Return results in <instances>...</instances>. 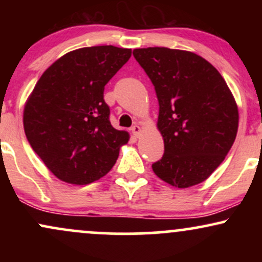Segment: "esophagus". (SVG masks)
<instances>
[{"label": "esophagus", "instance_id": "obj_1", "mask_svg": "<svg viewBox=\"0 0 262 262\" xmlns=\"http://www.w3.org/2000/svg\"><path fill=\"white\" fill-rule=\"evenodd\" d=\"M132 133H133L137 138L139 137L140 133H141V128H140V125H139V124H135V125H133V127H132Z\"/></svg>", "mask_w": 262, "mask_h": 262}]
</instances>
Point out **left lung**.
<instances>
[{
	"label": "left lung",
	"mask_w": 262,
	"mask_h": 262,
	"mask_svg": "<svg viewBox=\"0 0 262 262\" xmlns=\"http://www.w3.org/2000/svg\"><path fill=\"white\" fill-rule=\"evenodd\" d=\"M133 55L159 101L156 127L165 152L152 171L179 188L206 181L237 133L239 111L230 89L214 66L192 52L154 47L134 49Z\"/></svg>",
	"instance_id": "obj_1"
}]
</instances>
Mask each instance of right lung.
I'll list each match as a JSON object with an SVG mask.
<instances>
[{
    "label": "right lung",
    "instance_id": "right-lung-1",
    "mask_svg": "<svg viewBox=\"0 0 262 262\" xmlns=\"http://www.w3.org/2000/svg\"><path fill=\"white\" fill-rule=\"evenodd\" d=\"M130 55L132 49L113 45L66 53L44 71L27 98V139L60 181L89 185L100 180L128 143V132L111 124L103 91Z\"/></svg>",
    "mask_w": 262,
    "mask_h": 262
}]
</instances>
